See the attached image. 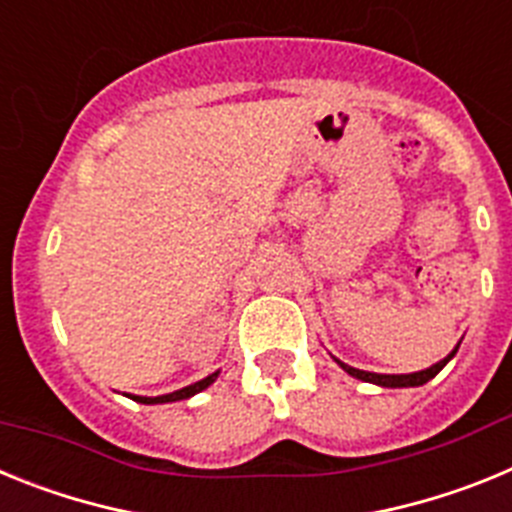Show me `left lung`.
Instances as JSON below:
<instances>
[{
	"label": "left lung",
	"mask_w": 512,
	"mask_h": 512,
	"mask_svg": "<svg viewBox=\"0 0 512 512\" xmlns=\"http://www.w3.org/2000/svg\"><path fill=\"white\" fill-rule=\"evenodd\" d=\"M461 343V341H459ZM459 343L454 346V351H451L449 356H443L441 361H436L433 366H428V369H420V372H413V374H377V372H364V369H356V366H348L343 364L341 359H336V364L341 366L343 372L351 374V377L361 379V382H369V384H379V387H392V390H397V387H420V384L431 382L433 377H436L438 372H441L443 366L449 364L451 359L456 356V351H459Z\"/></svg>",
	"instance_id": "1"
}]
</instances>
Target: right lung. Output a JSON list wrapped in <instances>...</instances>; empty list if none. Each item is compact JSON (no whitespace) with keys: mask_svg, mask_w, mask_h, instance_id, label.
I'll return each mask as SVG.
<instances>
[{"mask_svg":"<svg viewBox=\"0 0 512 512\" xmlns=\"http://www.w3.org/2000/svg\"><path fill=\"white\" fill-rule=\"evenodd\" d=\"M217 374H220V369L217 372H212L210 377L200 379V382H194L189 384V387H182V390H176V392H169V395H158V397H143V395H128L130 400L140 402V405H164V402H179V400H189V397H194L197 392L207 390L212 382L217 379Z\"/></svg>","mask_w":512,"mask_h":512,"instance_id":"add662e5","label":"right lung"}]
</instances>
